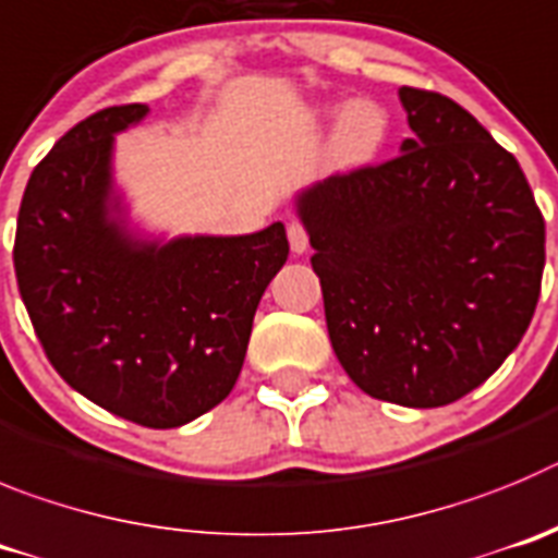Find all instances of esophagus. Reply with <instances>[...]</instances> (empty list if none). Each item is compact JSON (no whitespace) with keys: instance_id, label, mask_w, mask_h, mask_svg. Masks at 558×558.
<instances>
[{"instance_id":"esophagus-1","label":"esophagus","mask_w":558,"mask_h":558,"mask_svg":"<svg viewBox=\"0 0 558 558\" xmlns=\"http://www.w3.org/2000/svg\"><path fill=\"white\" fill-rule=\"evenodd\" d=\"M286 233H289V247L294 255H303L305 250H308V233H305V228L300 222H289V228H286Z\"/></svg>"}]
</instances>
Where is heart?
I'll return each instance as SVG.
<instances>
[{
    "label": "heart",
    "mask_w": 558,
    "mask_h": 558,
    "mask_svg": "<svg viewBox=\"0 0 558 558\" xmlns=\"http://www.w3.org/2000/svg\"><path fill=\"white\" fill-rule=\"evenodd\" d=\"M328 124H333L328 158L330 167L339 172H359L369 167L384 153L391 133L389 113L375 99H353V102L325 99L308 108L305 128L323 130Z\"/></svg>",
    "instance_id": "b5f03b06"
}]
</instances>
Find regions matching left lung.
I'll list each match as a JSON object with an SVG mask.
<instances>
[{
  "label": "left lung",
  "mask_w": 558,
  "mask_h": 558,
  "mask_svg": "<svg viewBox=\"0 0 558 558\" xmlns=\"http://www.w3.org/2000/svg\"><path fill=\"white\" fill-rule=\"evenodd\" d=\"M411 138L294 194L333 353L375 400L436 409L484 384L539 300L545 222L514 155L453 99L400 88Z\"/></svg>",
  "instance_id": "obj_1"
}]
</instances>
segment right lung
I'll use <instances>...</instances> for the list:
<instances>
[{"label": "right lung", "mask_w": 558, "mask_h": 558, "mask_svg": "<svg viewBox=\"0 0 558 558\" xmlns=\"http://www.w3.org/2000/svg\"><path fill=\"white\" fill-rule=\"evenodd\" d=\"M147 105L105 108L35 167L19 208L16 280L58 375L147 428L222 403L253 316L289 258L283 222L247 235L147 233L113 178L117 135Z\"/></svg>", "instance_id": "right-lung-1"}]
</instances>
